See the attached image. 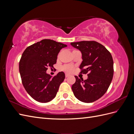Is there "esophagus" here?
I'll list each match as a JSON object with an SVG mask.
<instances>
[{
	"instance_id": "esophagus-1",
	"label": "esophagus",
	"mask_w": 134,
	"mask_h": 134,
	"mask_svg": "<svg viewBox=\"0 0 134 134\" xmlns=\"http://www.w3.org/2000/svg\"><path fill=\"white\" fill-rule=\"evenodd\" d=\"M69 76V75L68 74H65V77H66V78H67V77H68Z\"/></svg>"
}]
</instances>
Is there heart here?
Segmentation results:
<instances>
[{
	"label": "heart",
	"instance_id": "heart-1",
	"mask_svg": "<svg viewBox=\"0 0 134 134\" xmlns=\"http://www.w3.org/2000/svg\"><path fill=\"white\" fill-rule=\"evenodd\" d=\"M74 51H75V50H74ZM60 55V53H59L58 55V58L59 57ZM62 69L63 71L68 72V73H70V72H71L72 71H73L74 66L71 65H64L63 66H62Z\"/></svg>",
	"mask_w": 134,
	"mask_h": 134
}]
</instances>
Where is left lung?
Returning <instances> with one entry per match:
<instances>
[{"label":"left lung","instance_id":"1","mask_svg":"<svg viewBox=\"0 0 134 134\" xmlns=\"http://www.w3.org/2000/svg\"><path fill=\"white\" fill-rule=\"evenodd\" d=\"M82 54L80 73H88L86 80L75 76L71 87L76 98L85 103H92L102 97L109 87L113 75L112 55L102 44L94 41L71 42Z\"/></svg>","mask_w":134,"mask_h":134}]
</instances>
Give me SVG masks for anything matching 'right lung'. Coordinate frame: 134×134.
<instances>
[{"label":"right lung","mask_w":134,"mask_h":134,"mask_svg":"<svg viewBox=\"0 0 134 134\" xmlns=\"http://www.w3.org/2000/svg\"><path fill=\"white\" fill-rule=\"evenodd\" d=\"M66 44L44 39L27 47L19 63V70L24 88L32 98L41 103L54 99L60 84L65 79L63 71L52 77L46 73L48 67L53 68L58 55Z\"/></svg>","instance_id":"add662e5"}]
</instances>
